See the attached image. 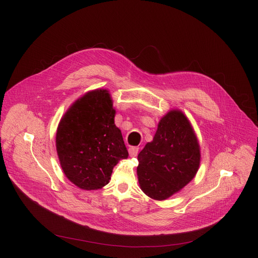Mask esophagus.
Listing matches in <instances>:
<instances>
[{
    "label": "esophagus",
    "instance_id": "obj_1",
    "mask_svg": "<svg viewBox=\"0 0 258 258\" xmlns=\"http://www.w3.org/2000/svg\"><path fill=\"white\" fill-rule=\"evenodd\" d=\"M139 152V148L136 146H132L128 148V154L131 157H136L138 155Z\"/></svg>",
    "mask_w": 258,
    "mask_h": 258
}]
</instances>
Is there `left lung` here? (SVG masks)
Segmentation results:
<instances>
[{
    "label": "left lung",
    "instance_id": "8db88e82",
    "mask_svg": "<svg viewBox=\"0 0 258 258\" xmlns=\"http://www.w3.org/2000/svg\"><path fill=\"white\" fill-rule=\"evenodd\" d=\"M137 175L141 190L157 201L178 194L199 170L201 148L190 121L170 110L158 123L153 141L138 155Z\"/></svg>",
    "mask_w": 258,
    "mask_h": 258
}]
</instances>
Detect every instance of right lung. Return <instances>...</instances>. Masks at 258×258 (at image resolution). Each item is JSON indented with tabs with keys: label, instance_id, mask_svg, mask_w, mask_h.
Instances as JSON below:
<instances>
[{
	"label": "right lung",
	"instance_id": "right-lung-1",
	"mask_svg": "<svg viewBox=\"0 0 258 258\" xmlns=\"http://www.w3.org/2000/svg\"><path fill=\"white\" fill-rule=\"evenodd\" d=\"M115 114L110 92L96 89L75 100L59 121V163L66 177L80 189H101L118 162L128 157Z\"/></svg>",
	"mask_w": 258,
	"mask_h": 258
}]
</instances>
